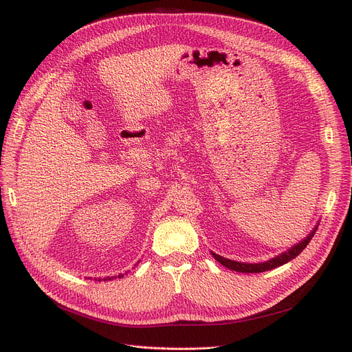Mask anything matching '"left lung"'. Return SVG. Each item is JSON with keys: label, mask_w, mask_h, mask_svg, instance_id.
Masks as SVG:
<instances>
[{"label": "left lung", "mask_w": 352, "mask_h": 352, "mask_svg": "<svg viewBox=\"0 0 352 352\" xmlns=\"http://www.w3.org/2000/svg\"><path fill=\"white\" fill-rule=\"evenodd\" d=\"M318 224L312 228V231L302 239V241L297 243L295 245H292L289 250H287L285 252H281L280 255H276L274 258H271V260L268 261H264V263H255V264H250V263H238V261H234V260H228V258H224L215 252L211 251L212 256L215 258V260L223 264L224 267H227L228 270H232V271H236V272H245V274H254V272H264V271H270L272 268H276V267H281L284 264H287L288 261L294 260L295 256L300 255V252L308 245V243L312 239L314 234H316L317 228H318Z\"/></svg>", "instance_id": "obj_1"}]
</instances>
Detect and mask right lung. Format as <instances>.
Returning <instances> with one entry per match:
<instances>
[{
	"label": "right lung",
	"instance_id": "add662e5",
	"mask_svg": "<svg viewBox=\"0 0 352 352\" xmlns=\"http://www.w3.org/2000/svg\"><path fill=\"white\" fill-rule=\"evenodd\" d=\"M140 263V261H138ZM117 276H118V278H122V276H124V274H118V275H114V276H107V278H102L104 281H109V280H114V278H117ZM98 281H101L100 278H98Z\"/></svg>",
	"mask_w": 352,
	"mask_h": 352
}]
</instances>
